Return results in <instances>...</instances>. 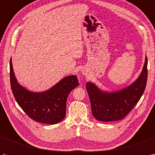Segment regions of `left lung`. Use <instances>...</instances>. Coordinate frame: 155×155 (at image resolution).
Instances as JSON below:
<instances>
[{"label":"left lung","mask_w":155,"mask_h":155,"mask_svg":"<svg viewBox=\"0 0 155 155\" xmlns=\"http://www.w3.org/2000/svg\"><path fill=\"white\" fill-rule=\"evenodd\" d=\"M147 57L139 77L123 89L113 92L103 91L91 82L86 88L90 98L92 114L103 122L123 119L133 109L145 90L147 81Z\"/></svg>","instance_id":"obj_1"}]
</instances>
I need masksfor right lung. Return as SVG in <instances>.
<instances>
[{"label": "right lung", "mask_w": 155, "mask_h": 155, "mask_svg": "<svg viewBox=\"0 0 155 155\" xmlns=\"http://www.w3.org/2000/svg\"><path fill=\"white\" fill-rule=\"evenodd\" d=\"M11 85L15 100L28 116L38 123L54 124L60 123L66 115V105L69 93L78 83L76 75L67 76L48 90L32 92L20 84L10 61Z\"/></svg>", "instance_id": "add662e5"}]
</instances>
